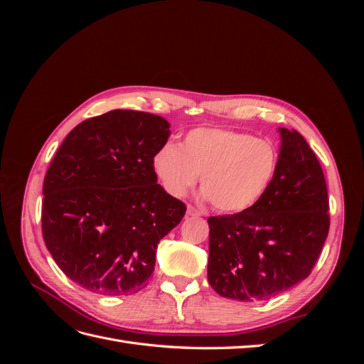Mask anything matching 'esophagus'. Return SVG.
Instances as JSON below:
<instances>
[{
    "label": "esophagus",
    "instance_id": "1",
    "mask_svg": "<svg viewBox=\"0 0 364 364\" xmlns=\"http://www.w3.org/2000/svg\"><path fill=\"white\" fill-rule=\"evenodd\" d=\"M186 215H190V217H200L202 213L199 211V209H196L194 206L188 205V206H186Z\"/></svg>",
    "mask_w": 364,
    "mask_h": 364
}]
</instances>
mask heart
<instances>
[{"mask_svg": "<svg viewBox=\"0 0 364 364\" xmlns=\"http://www.w3.org/2000/svg\"><path fill=\"white\" fill-rule=\"evenodd\" d=\"M272 142L241 132L200 127L185 135L181 147L167 142L153 156L164 190L182 197L200 176L202 197L220 213L234 214L257 205L278 171Z\"/></svg>", "mask_w": 364, "mask_h": 364, "instance_id": "b5f03b06", "label": "heart"}]
</instances>
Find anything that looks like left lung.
I'll return each mask as SVG.
<instances>
[{"instance_id": "obj_1", "label": "left lung", "mask_w": 364, "mask_h": 364, "mask_svg": "<svg viewBox=\"0 0 364 364\" xmlns=\"http://www.w3.org/2000/svg\"><path fill=\"white\" fill-rule=\"evenodd\" d=\"M278 132V171L262 199L238 214L208 218V281L228 299L269 301L291 289L311 273L328 237L321 164L299 132Z\"/></svg>"}]
</instances>
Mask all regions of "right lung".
<instances>
[{
	"label": "right lung",
	"instance_id": "add662e5",
	"mask_svg": "<svg viewBox=\"0 0 364 364\" xmlns=\"http://www.w3.org/2000/svg\"><path fill=\"white\" fill-rule=\"evenodd\" d=\"M170 134L159 115L117 109L75 126L54 155L42 188V235L80 287L124 296L149 284L158 243L186 211L153 170Z\"/></svg>",
	"mask_w": 364,
	"mask_h": 364
}]
</instances>
